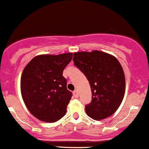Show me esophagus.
<instances>
[{
  "label": "esophagus",
  "instance_id": "obj_1",
  "mask_svg": "<svg viewBox=\"0 0 149 149\" xmlns=\"http://www.w3.org/2000/svg\"><path fill=\"white\" fill-rule=\"evenodd\" d=\"M73 95H74V96L75 97V98H77V97H78V93H77V90L74 91Z\"/></svg>",
  "mask_w": 149,
  "mask_h": 149
}]
</instances>
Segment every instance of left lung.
Returning <instances> with one entry per match:
<instances>
[{"label": "left lung", "mask_w": 149, "mask_h": 149, "mask_svg": "<svg viewBox=\"0 0 149 149\" xmlns=\"http://www.w3.org/2000/svg\"><path fill=\"white\" fill-rule=\"evenodd\" d=\"M74 65L85 74L92 91V101L85 107L89 117L101 120L118 110L125 92L123 68L115 56L103 51L74 53Z\"/></svg>", "instance_id": "left-lung-1"}]
</instances>
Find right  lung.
Segmentation results:
<instances>
[{
  "label": "right lung",
  "instance_id": "1",
  "mask_svg": "<svg viewBox=\"0 0 149 149\" xmlns=\"http://www.w3.org/2000/svg\"><path fill=\"white\" fill-rule=\"evenodd\" d=\"M72 55H38L24 68L21 77L22 98L30 113L40 121L55 122L66 113L72 94L67 89L63 72Z\"/></svg>",
  "mask_w": 149,
  "mask_h": 149
}]
</instances>
